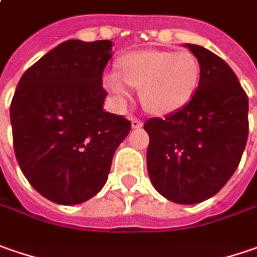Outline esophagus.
Listing matches in <instances>:
<instances>
[{
    "label": "esophagus",
    "mask_w": 257,
    "mask_h": 257,
    "mask_svg": "<svg viewBox=\"0 0 257 257\" xmlns=\"http://www.w3.org/2000/svg\"><path fill=\"white\" fill-rule=\"evenodd\" d=\"M142 126V120L138 119V117H132V128L138 129Z\"/></svg>",
    "instance_id": "34e87169"
}]
</instances>
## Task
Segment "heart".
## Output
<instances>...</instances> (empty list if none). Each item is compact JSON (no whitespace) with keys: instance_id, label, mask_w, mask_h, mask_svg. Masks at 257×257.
<instances>
[{"instance_id":"obj_1","label":"heart","mask_w":257,"mask_h":257,"mask_svg":"<svg viewBox=\"0 0 257 257\" xmlns=\"http://www.w3.org/2000/svg\"><path fill=\"white\" fill-rule=\"evenodd\" d=\"M115 73L103 83L119 100H128L129 87L141 89V102L155 115L177 112L193 99L200 82L201 66L190 51L140 50L122 56Z\"/></svg>"}]
</instances>
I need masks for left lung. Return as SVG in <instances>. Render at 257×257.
I'll list each match as a JSON object with an SVG mask.
<instances>
[{
  "label": "left lung",
  "instance_id": "obj_1",
  "mask_svg": "<svg viewBox=\"0 0 257 257\" xmlns=\"http://www.w3.org/2000/svg\"><path fill=\"white\" fill-rule=\"evenodd\" d=\"M201 66L193 99L171 115L151 117L147 164L157 191L178 204L217 194L239 167L249 134V99L230 66L187 44Z\"/></svg>",
  "mask_w": 257,
  "mask_h": 257
}]
</instances>
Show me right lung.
<instances>
[{
    "mask_svg": "<svg viewBox=\"0 0 257 257\" xmlns=\"http://www.w3.org/2000/svg\"><path fill=\"white\" fill-rule=\"evenodd\" d=\"M112 41L69 40L28 67L10 106L18 165L53 203L74 206L105 185L131 120L103 109Z\"/></svg>",
    "mask_w": 257,
    "mask_h": 257,
    "instance_id": "add662e5",
    "label": "right lung"
}]
</instances>
